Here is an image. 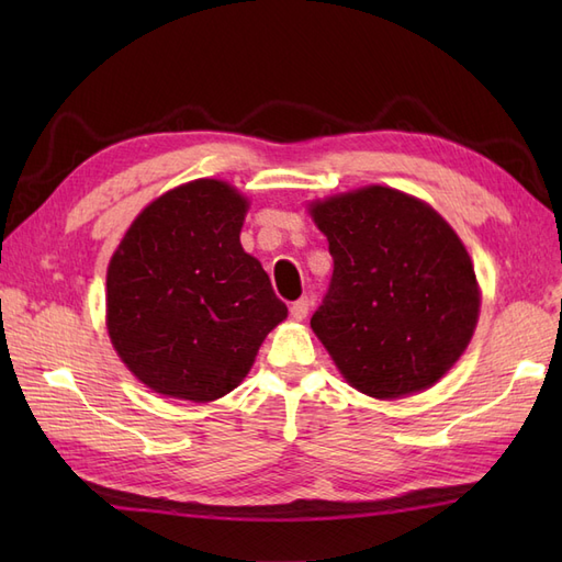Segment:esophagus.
Here are the masks:
<instances>
[{"label": "esophagus", "mask_w": 562, "mask_h": 562, "mask_svg": "<svg viewBox=\"0 0 562 562\" xmlns=\"http://www.w3.org/2000/svg\"><path fill=\"white\" fill-rule=\"evenodd\" d=\"M291 314H293V318H297V321L307 318V314H310V300H307V297L295 300V302L291 304Z\"/></svg>", "instance_id": "34e87169"}]
</instances>
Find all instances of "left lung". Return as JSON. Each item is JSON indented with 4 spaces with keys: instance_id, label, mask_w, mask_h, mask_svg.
I'll return each instance as SVG.
<instances>
[{
    "instance_id": "1",
    "label": "left lung",
    "mask_w": 562,
    "mask_h": 562,
    "mask_svg": "<svg viewBox=\"0 0 562 562\" xmlns=\"http://www.w3.org/2000/svg\"><path fill=\"white\" fill-rule=\"evenodd\" d=\"M333 277L312 316L351 386L372 398L429 389L467 349L481 293L467 248L427 203L389 187L316 201Z\"/></svg>"
}]
</instances>
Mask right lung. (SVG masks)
Listing matches in <instances>:
<instances>
[{
    "instance_id": "right-lung-1",
    "label": "right lung",
    "mask_w": 562,
    "mask_h": 562,
    "mask_svg": "<svg viewBox=\"0 0 562 562\" xmlns=\"http://www.w3.org/2000/svg\"><path fill=\"white\" fill-rule=\"evenodd\" d=\"M246 209L227 182H187L149 203L112 255V345L157 394L194 403L229 394L288 316L241 248Z\"/></svg>"
}]
</instances>
